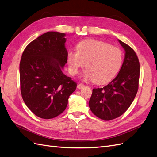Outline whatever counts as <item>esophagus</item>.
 Returning <instances> with one entry per match:
<instances>
[{"label": "esophagus", "instance_id": "obj_1", "mask_svg": "<svg viewBox=\"0 0 157 157\" xmlns=\"http://www.w3.org/2000/svg\"><path fill=\"white\" fill-rule=\"evenodd\" d=\"M85 87V85H83V84H82V83H80V84H78V89H82V88H83Z\"/></svg>", "mask_w": 157, "mask_h": 157}]
</instances>
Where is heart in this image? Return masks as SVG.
<instances>
[{
	"mask_svg": "<svg viewBox=\"0 0 157 157\" xmlns=\"http://www.w3.org/2000/svg\"><path fill=\"white\" fill-rule=\"evenodd\" d=\"M67 61L72 75L78 74L85 66L87 69L83 74L84 80L104 83L113 79L118 72L122 64L123 54L117 47L89 39L79 42L76 52H68Z\"/></svg>",
	"mask_w": 157,
	"mask_h": 157,
	"instance_id": "1",
	"label": "heart"
}]
</instances>
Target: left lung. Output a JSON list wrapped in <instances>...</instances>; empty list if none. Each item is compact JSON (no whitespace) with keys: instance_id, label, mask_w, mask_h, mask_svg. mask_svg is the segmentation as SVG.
Returning <instances> with one entry per match:
<instances>
[{"instance_id":"obj_1","label":"left lung","mask_w":157,"mask_h":157,"mask_svg":"<svg viewBox=\"0 0 157 157\" xmlns=\"http://www.w3.org/2000/svg\"><path fill=\"white\" fill-rule=\"evenodd\" d=\"M118 41L125 52L120 71L107 85L93 89L89 102L91 112L98 118L105 121L123 115L132 103L138 89V58L132 48L119 40Z\"/></svg>"}]
</instances>
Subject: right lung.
<instances>
[{"label": "right lung", "mask_w": 157, "mask_h": 157, "mask_svg": "<svg viewBox=\"0 0 157 157\" xmlns=\"http://www.w3.org/2000/svg\"><path fill=\"white\" fill-rule=\"evenodd\" d=\"M64 33L48 32L25 49L19 64L22 98L38 117L49 119L62 113L77 84L63 72L67 63Z\"/></svg>", "instance_id": "add662e5"}]
</instances>
